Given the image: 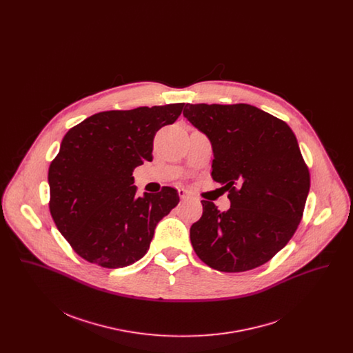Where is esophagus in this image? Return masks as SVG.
<instances>
[{"instance_id": "1", "label": "esophagus", "mask_w": 353, "mask_h": 353, "mask_svg": "<svg viewBox=\"0 0 353 353\" xmlns=\"http://www.w3.org/2000/svg\"><path fill=\"white\" fill-rule=\"evenodd\" d=\"M179 196H180L181 200H188V199L192 197V194H190L186 189H184V188H180V189H179Z\"/></svg>"}]
</instances>
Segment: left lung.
Returning a JSON list of instances; mask_svg holds the SVG:
<instances>
[{
    "label": "left lung",
    "instance_id": "1",
    "mask_svg": "<svg viewBox=\"0 0 353 353\" xmlns=\"http://www.w3.org/2000/svg\"><path fill=\"white\" fill-rule=\"evenodd\" d=\"M185 118L213 148L212 177L229 192L230 209L202 200L190 242L212 269H255L285 248L298 229L310 172L283 120L250 104H186Z\"/></svg>",
    "mask_w": 353,
    "mask_h": 353
}]
</instances>
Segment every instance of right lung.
Instances as JSON below:
<instances>
[{
	"label": "right lung",
	"mask_w": 353,
	"mask_h": 353,
	"mask_svg": "<svg viewBox=\"0 0 353 353\" xmlns=\"http://www.w3.org/2000/svg\"><path fill=\"white\" fill-rule=\"evenodd\" d=\"M184 104L104 111L65 134L49 168L51 217L87 262L107 269L132 265L180 201L170 186L139 197L132 172L152 161L154 134L177 120Z\"/></svg>",
	"instance_id": "add662e5"
}]
</instances>
